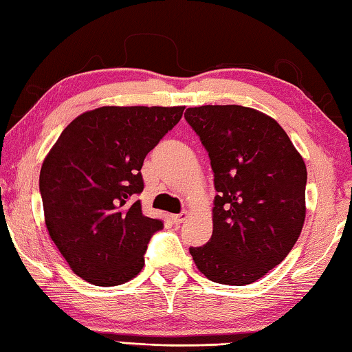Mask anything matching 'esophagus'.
Listing matches in <instances>:
<instances>
[{
  "label": "esophagus",
  "mask_w": 352,
  "mask_h": 352,
  "mask_svg": "<svg viewBox=\"0 0 352 352\" xmlns=\"http://www.w3.org/2000/svg\"><path fill=\"white\" fill-rule=\"evenodd\" d=\"M188 217V212H181V214H173L171 216V219H173V222L175 223H181V222H184L186 219Z\"/></svg>",
  "instance_id": "esophagus-1"
}]
</instances>
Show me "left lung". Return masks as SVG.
Masks as SVG:
<instances>
[{
    "label": "left lung",
    "instance_id": "left-lung-1",
    "mask_svg": "<svg viewBox=\"0 0 352 352\" xmlns=\"http://www.w3.org/2000/svg\"><path fill=\"white\" fill-rule=\"evenodd\" d=\"M184 117L208 151L217 190L212 236L190 256L214 283H256L302 233L307 165L283 126L257 109L206 104Z\"/></svg>",
    "mask_w": 352,
    "mask_h": 352
}]
</instances>
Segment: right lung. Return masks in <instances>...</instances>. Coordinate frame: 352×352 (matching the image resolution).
<instances>
[{
	"label": "right lung",
	"mask_w": 352,
	"mask_h": 352,
	"mask_svg": "<svg viewBox=\"0 0 352 352\" xmlns=\"http://www.w3.org/2000/svg\"><path fill=\"white\" fill-rule=\"evenodd\" d=\"M184 106H103L71 122L43 162L39 190L49 236L74 274L95 286L130 281L164 223L142 214L146 155Z\"/></svg>",
	"instance_id": "1"
}]
</instances>
